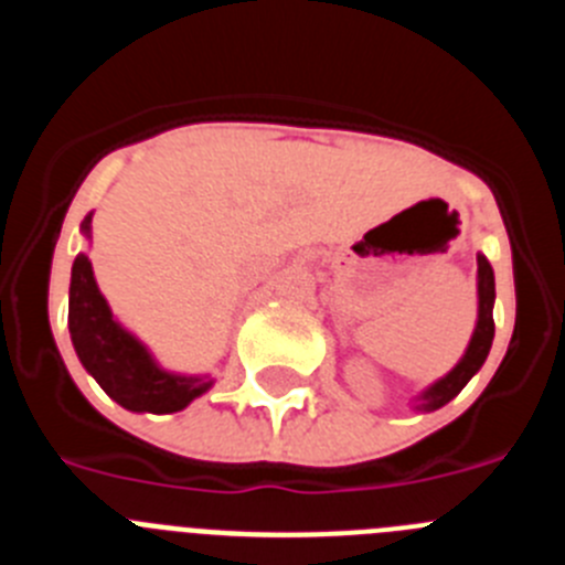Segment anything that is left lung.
I'll return each mask as SVG.
<instances>
[{
    "label": "left lung",
    "instance_id": "obj_1",
    "mask_svg": "<svg viewBox=\"0 0 565 565\" xmlns=\"http://www.w3.org/2000/svg\"><path fill=\"white\" fill-rule=\"evenodd\" d=\"M492 308H495V271L489 266V259L483 254H478V319L476 331L469 337L467 351L458 359V364L452 367L447 376H441L438 382H433L430 387H424L416 396V411L418 413H433L438 407H444L447 402L458 396L463 391V384L481 371V364L487 362L489 348H492V339H495V319H492Z\"/></svg>",
    "mask_w": 565,
    "mask_h": 565
}]
</instances>
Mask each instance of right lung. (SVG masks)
<instances>
[{
    "mask_svg": "<svg viewBox=\"0 0 565 565\" xmlns=\"http://www.w3.org/2000/svg\"><path fill=\"white\" fill-rule=\"evenodd\" d=\"M82 234L93 239V212L84 217ZM67 328L78 362L102 384L113 402L132 413H178L209 391V373H172L158 364L147 344L113 317L107 299L98 291L87 254L73 259L70 274Z\"/></svg>",
    "mask_w": 565,
    "mask_h": 565,
    "instance_id": "right-lung-1",
    "label": "right lung"
}]
</instances>
